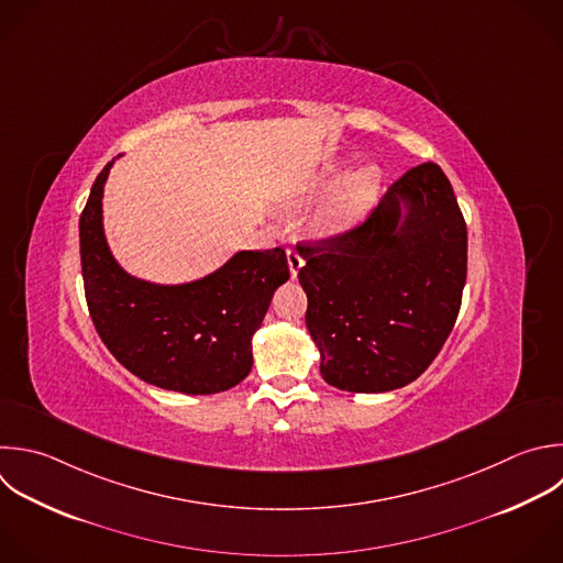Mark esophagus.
<instances>
[{"label": "esophagus", "instance_id": "obj_1", "mask_svg": "<svg viewBox=\"0 0 563 563\" xmlns=\"http://www.w3.org/2000/svg\"><path fill=\"white\" fill-rule=\"evenodd\" d=\"M286 257H288L290 275H292V279H297V275H299V271H301V266H303V257L299 255L297 249H288V251H286Z\"/></svg>", "mask_w": 563, "mask_h": 563}]
</instances>
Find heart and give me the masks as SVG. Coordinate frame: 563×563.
<instances>
[{"mask_svg": "<svg viewBox=\"0 0 563 563\" xmlns=\"http://www.w3.org/2000/svg\"><path fill=\"white\" fill-rule=\"evenodd\" d=\"M378 185H380V172H378L376 167L363 169V172L350 183L347 194H345L341 200H336L330 209L321 211V213L314 218V222H312L314 231L321 233V235H328V233H334V231H339L341 227H345V224L358 213V209L376 194Z\"/></svg>", "mask_w": 563, "mask_h": 563, "instance_id": "obj_1", "label": "heart"}]
</instances>
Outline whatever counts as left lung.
<instances>
[{
	"label": "left lung",
	"instance_id": "left-lung-1",
	"mask_svg": "<svg viewBox=\"0 0 563 563\" xmlns=\"http://www.w3.org/2000/svg\"><path fill=\"white\" fill-rule=\"evenodd\" d=\"M299 255L306 325L328 385L391 391L431 365L466 282V224L435 163L407 169L358 227Z\"/></svg>",
	"mask_w": 563,
	"mask_h": 563
}]
</instances>
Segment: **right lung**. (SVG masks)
Here are the masks:
<instances>
[{
	"label": "right lung",
	"instance_id": "obj_1",
	"mask_svg": "<svg viewBox=\"0 0 563 563\" xmlns=\"http://www.w3.org/2000/svg\"><path fill=\"white\" fill-rule=\"evenodd\" d=\"M112 165L97 176L79 220L86 299L101 341L123 367L161 389H231L249 376L253 334L290 277L284 249L240 251L216 273L178 286L132 277L103 231V187Z\"/></svg>",
	"mask_w": 563,
	"mask_h": 563
}]
</instances>
